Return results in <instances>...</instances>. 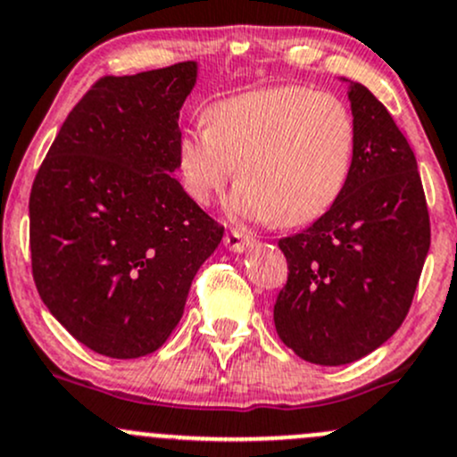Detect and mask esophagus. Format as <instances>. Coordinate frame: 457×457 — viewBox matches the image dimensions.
<instances>
[{
	"label": "esophagus",
	"instance_id": "esophagus-1",
	"mask_svg": "<svg viewBox=\"0 0 457 457\" xmlns=\"http://www.w3.org/2000/svg\"><path fill=\"white\" fill-rule=\"evenodd\" d=\"M223 243H225V247L232 249V252L243 253V252H247V249L252 247L253 243H256V238L249 237V234L241 232V229H229V232L225 234Z\"/></svg>",
	"mask_w": 457,
	"mask_h": 457
}]
</instances>
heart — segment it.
<instances>
[{"label":"heart","mask_w":457,"mask_h":457,"mask_svg":"<svg viewBox=\"0 0 457 457\" xmlns=\"http://www.w3.org/2000/svg\"><path fill=\"white\" fill-rule=\"evenodd\" d=\"M354 153L357 124L339 96L276 85L210 104L205 124L181 131L177 170L186 195L210 205L238 166L229 210L295 228L337 204Z\"/></svg>","instance_id":"1"}]
</instances>
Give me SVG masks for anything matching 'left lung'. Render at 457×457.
<instances>
[{
	"label": "left lung",
	"mask_w": 457,
	"mask_h": 457,
	"mask_svg": "<svg viewBox=\"0 0 457 457\" xmlns=\"http://www.w3.org/2000/svg\"><path fill=\"white\" fill-rule=\"evenodd\" d=\"M357 153L344 195L300 234L273 306L278 337L300 359L344 366L386 344L405 320L431 243L414 151L390 112L350 83Z\"/></svg>",
	"instance_id": "obj_1"
}]
</instances>
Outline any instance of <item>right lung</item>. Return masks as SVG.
Segmentation results:
<instances>
[{"mask_svg":"<svg viewBox=\"0 0 457 457\" xmlns=\"http://www.w3.org/2000/svg\"><path fill=\"white\" fill-rule=\"evenodd\" d=\"M195 83V61L96 80L32 184L38 295L71 337L104 357L155 353L223 238V225L172 177L179 112Z\"/></svg>","mask_w":457,"mask_h":457,"instance_id":"right-lung-1","label":"right lung"}]
</instances>
